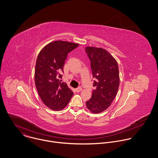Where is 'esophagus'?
I'll use <instances>...</instances> for the list:
<instances>
[{"label": "esophagus", "instance_id": "obj_1", "mask_svg": "<svg viewBox=\"0 0 158 158\" xmlns=\"http://www.w3.org/2000/svg\"><path fill=\"white\" fill-rule=\"evenodd\" d=\"M76 92H80V91H81L82 90V88H81V87H78V88H77L76 89Z\"/></svg>", "mask_w": 158, "mask_h": 158}]
</instances>
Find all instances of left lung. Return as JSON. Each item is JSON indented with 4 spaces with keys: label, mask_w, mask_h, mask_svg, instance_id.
Returning <instances> with one entry per match:
<instances>
[{
    "label": "left lung",
    "mask_w": 158,
    "mask_h": 158,
    "mask_svg": "<svg viewBox=\"0 0 158 158\" xmlns=\"http://www.w3.org/2000/svg\"><path fill=\"white\" fill-rule=\"evenodd\" d=\"M90 61L94 80V89L86 106L90 112L100 113L112 103L119 86V72L116 60L102 48L86 47L85 48Z\"/></svg>",
    "instance_id": "left-lung-1"
}]
</instances>
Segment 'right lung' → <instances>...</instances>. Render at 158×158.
<instances>
[{"label": "right lung", "mask_w": 158, "mask_h": 158, "mask_svg": "<svg viewBox=\"0 0 158 158\" xmlns=\"http://www.w3.org/2000/svg\"><path fill=\"white\" fill-rule=\"evenodd\" d=\"M78 44L64 41L49 43L40 51L36 63L35 82L43 102L52 110H61L70 100L73 92L64 82H61V72L68 54Z\"/></svg>", "instance_id": "obj_1"}]
</instances>
